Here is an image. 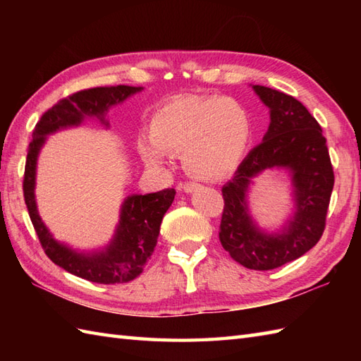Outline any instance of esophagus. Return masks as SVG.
I'll use <instances>...</instances> for the list:
<instances>
[{"label":"esophagus","mask_w":361,"mask_h":361,"mask_svg":"<svg viewBox=\"0 0 361 361\" xmlns=\"http://www.w3.org/2000/svg\"><path fill=\"white\" fill-rule=\"evenodd\" d=\"M178 189H181V190H185L186 194H192V192H195V190H198L200 189V185H198V183H183V185H178Z\"/></svg>","instance_id":"1"}]
</instances>
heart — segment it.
<instances>
[{"label":"heart","mask_w":361,"mask_h":361,"mask_svg":"<svg viewBox=\"0 0 361 361\" xmlns=\"http://www.w3.org/2000/svg\"><path fill=\"white\" fill-rule=\"evenodd\" d=\"M149 136L137 150L149 167H164L169 152H181L186 171L202 180H220L233 172L251 141L248 110L231 97L185 96L152 114Z\"/></svg>","instance_id":"heart-1"}]
</instances>
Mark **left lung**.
Listing matches in <instances>:
<instances>
[{
  "label": "left lung",
  "instance_id": "left-lung-1",
  "mask_svg": "<svg viewBox=\"0 0 361 361\" xmlns=\"http://www.w3.org/2000/svg\"><path fill=\"white\" fill-rule=\"evenodd\" d=\"M270 110L264 140L221 188L225 208L220 242L235 262L250 270H273L312 250L323 235L334 189L331 157L317 119L286 93L251 85ZM265 170H283L292 186L294 209L278 230L260 227L249 209V190Z\"/></svg>",
  "mask_w": 361,
  "mask_h": 361
}]
</instances>
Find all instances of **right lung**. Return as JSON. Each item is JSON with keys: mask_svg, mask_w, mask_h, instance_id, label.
I'll return each instance as SVG.
<instances>
[{"mask_svg": "<svg viewBox=\"0 0 361 361\" xmlns=\"http://www.w3.org/2000/svg\"><path fill=\"white\" fill-rule=\"evenodd\" d=\"M142 87H101L83 90L62 99L37 122L29 144L25 181V202L29 217L40 239L42 247L54 264L82 279L97 283H122L133 281L142 273L145 262L157 247L159 226L166 211L175 198V189L153 194H132L124 198L119 209V221L111 240L101 248L78 250L59 242L44 225L37 209L35 178L37 161L48 136L60 130L79 127L85 119H97L109 128L106 113L130 96L141 93Z\"/></svg>", "mask_w": 361, "mask_h": 361, "instance_id": "1", "label": "right lung"}]
</instances>
